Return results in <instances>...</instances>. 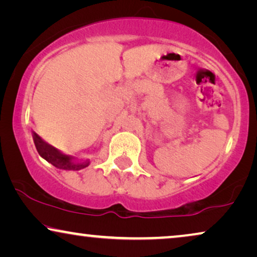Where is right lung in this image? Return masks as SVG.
Wrapping results in <instances>:
<instances>
[{"instance_id": "1", "label": "right lung", "mask_w": 257, "mask_h": 257, "mask_svg": "<svg viewBox=\"0 0 257 257\" xmlns=\"http://www.w3.org/2000/svg\"><path fill=\"white\" fill-rule=\"evenodd\" d=\"M34 143L35 146H36L37 152L40 153L42 158H44L48 163H50L52 166L56 168H59V170H65V171H77L80 170V168L86 167L89 163L85 164H75L71 161V158L68 156H64L61 152H58L55 147H52L43 142L40 137H38L36 133H34Z\"/></svg>"}]
</instances>
